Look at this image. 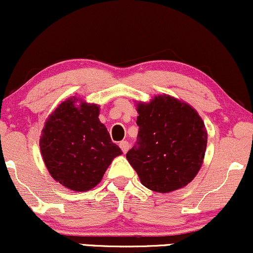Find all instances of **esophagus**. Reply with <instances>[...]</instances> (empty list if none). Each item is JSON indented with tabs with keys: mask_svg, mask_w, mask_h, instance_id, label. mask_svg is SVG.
Listing matches in <instances>:
<instances>
[{
	"mask_svg": "<svg viewBox=\"0 0 253 253\" xmlns=\"http://www.w3.org/2000/svg\"><path fill=\"white\" fill-rule=\"evenodd\" d=\"M119 147H121V149L123 150V153H124V154H126L127 150H129V142L122 141L121 143H119Z\"/></svg>",
	"mask_w": 253,
	"mask_h": 253,
	"instance_id": "1",
	"label": "esophagus"
}]
</instances>
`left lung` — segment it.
I'll return each mask as SVG.
<instances>
[{"label":"left lung","mask_w":253,"mask_h":253,"mask_svg":"<svg viewBox=\"0 0 253 253\" xmlns=\"http://www.w3.org/2000/svg\"><path fill=\"white\" fill-rule=\"evenodd\" d=\"M136 106L137 143L126 159L142 185L161 194L186 186L206 154L208 134L203 119L191 105L169 94Z\"/></svg>","instance_id":"8db88e82"}]
</instances>
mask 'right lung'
Listing matches in <instances>:
<instances>
[{"instance_id": "obj_1", "label": "right lung", "mask_w": 253, "mask_h": 253, "mask_svg": "<svg viewBox=\"0 0 253 253\" xmlns=\"http://www.w3.org/2000/svg\"><path fill=\"white\" fill-rule=\"evenodd\" d=\"M100 106L78 96L65 99L47 117L39 146L47 171L72 191L95 188L122 150L99 121Z\"/></svg>"}]
</instances>
